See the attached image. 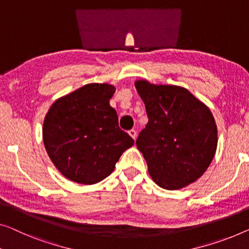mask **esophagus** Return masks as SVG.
Returning <instances> with one entry per match:
<instances>
[{"label": "esophagus", "mask_w": 249, "mask_h": 249, "mask_svg": "<svg viewBox=\"0 0 249 249\" xmlns=\"http://www.w3.org/2000/svg\"><path fill=\"white\" fill-rule=\"evenodd\" d=\"M128 134H129V136L131 137H133V139H136V135H137V133H136V131L135 129H131V131H128Z\"/></svg>", "instance_id": "34e87169"}]
</instances>
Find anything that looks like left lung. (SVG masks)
Wrapping results in <instances>:
<instances>
[{
	"instance_id": "1",
	"label": "left lung",
	"mask_w": 249,
	"mask_h": 249,
	"mask_svg": "<svg viewBox=\"0 0 249 249\" xmlns=\"http://www.w3.org/2000/svg\"><path fill=\"white\" fill-rule=\"evenodd\" d=\"M148 122L136 140L159 187L178 190L206 172L216 154L217 125L210 109L188 89L136 80Z\"/></svg>"
}]
</instances>
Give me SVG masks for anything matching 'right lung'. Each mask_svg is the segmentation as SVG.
Wrapping results in <instances>:
<instances>
[{"instance_id":"obj_1","label":"right lung","mask_w":249,"mask_h":249,"mask_svg":"<svg viewBox=\"0 0 249 249\" xmlns=\"http://www.w3.org/2000/svg\"><path fill=\"white\" fill-rule=\"evenodd\" d=\"M115 87L88 84L58 98L44 117L46 151L62 176L73 182L95 184L114 171L134 140L118 126L109 99Z\"/></svg>"}]
</instances>
